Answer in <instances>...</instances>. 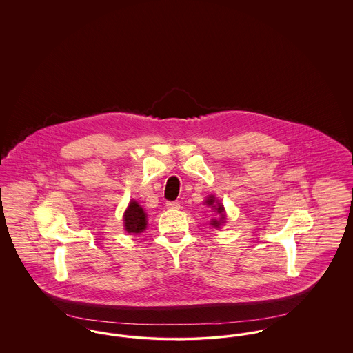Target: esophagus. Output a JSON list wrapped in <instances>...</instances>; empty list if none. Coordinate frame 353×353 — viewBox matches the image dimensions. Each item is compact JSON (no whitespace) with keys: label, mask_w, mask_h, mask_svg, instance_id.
Instances as JSON below:
<instances>
[{"label":"esophagus","mask_w":353,"mask_h":353,"mask_svg":"<svg viewBox=\"0 0 353 353\" xmlns=\"http://www.w3.org/2000/svg\"><path fill=\"white\" fill-rule=\"evenodd\" d=\"M167 208H168V209H179V208H180V203L177 201H169L167 202Z\"/></svg>","instance_id":"1"}]
</instances>
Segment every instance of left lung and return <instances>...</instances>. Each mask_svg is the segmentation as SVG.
<instances>
[{
  "label": "left lung",
  "instance_id": "1",
  "mask_svg": "<svg viewBox=\"0 0 353 353\" xmlns=\"http://www.w3.org/2000/svg\"><path fill=\"white\" fill-rule=\"evenodd\" d=\"M214 202H216V199L212 196V197H209V199H208L206 203H208L209 206H213V208L217 210V213L222 214V219H223V206H222L221 203H219V206L216 208V206H214ZM212 225H214L216 228H219V225H221V219H219V221H217V219H213V221H212Z\"/></svg>",
  "mask_w": 353,
  "mask_h": 353
}]
</instances>
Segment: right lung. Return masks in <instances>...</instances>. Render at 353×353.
I'll use <instances>...</instances> for the list:
<instances>
[{
	"label": "right lung",
	"instance_id": "obj_1",
	"mask_svg": "<svg viewBox=\"0 0 353 353\" xmlns=\"http://www.w3.org/2000/svg\"><path fill=\"white\" fill-rule=\"evenodd\" d=\"M124 228L125 232L134 234L141 233L147 228V216L137 202H130V206L124 213Z\"/></svg>",
	"mask_w": 353,
	"mask_h": 353
}]
</instances>
